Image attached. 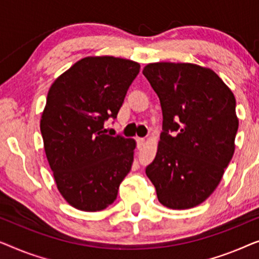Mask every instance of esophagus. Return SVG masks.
<instances>
[{
	"label": "esophagus",
	"mask_w": 259,
	"mask_h": 259,
	"mask_svg": "<svg viewBox=\"0 0 259 259\" xmlns=\"http://www.w3.org/2000/svg\"><path fill=\"white\" fill-rule=\"evenodd\" d=\"M136 141H137V144H138V148H141L142 145L144 144V142H145V140L144 138H142V137H136Z\"/></svg>",
	"instance_id": "34e87169"
}]
</instances>
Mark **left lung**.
<instances>
[{"label":"left lung","instance_id":"left-lung-1","mask_svg":"<svg viewBox=\"0 0 259 259\" xmlns=\"http://www.w3.org/2000/svg\"><path fill=\"white\" fill-rule=\"evenodd\" d=\"M143 75L163 112L157 154L145 174L164 206L199 205L216 190L234 156V94L216 72L197 64L157 62L145 65Z\"/></svg>","mask_w":259,"mask_h":259}]
</instances>
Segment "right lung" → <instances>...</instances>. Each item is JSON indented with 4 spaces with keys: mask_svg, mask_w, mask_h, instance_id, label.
Returning <instances> with one entry per match:
<instances>
[{
    "mask_svg": "<svg viewBox=\"0 0 259 259\" xmlns=\"http://www.w3.org/2000/svg\"><path fill=\"white\" fill-rule=\"evenodd\" d=\"M137 62L89 56L64 71L50 87L41 117L45 151L60 194L82 211H101L117 197L134 162L133 138L105 134L129 87Z\"/></svg>",
    "mask_w": 259,
    "mask_h": 259,
    "instance_id": "obj_1",
    "label": "right lung"
}]
</instances>
